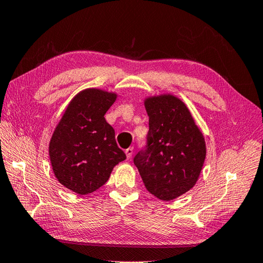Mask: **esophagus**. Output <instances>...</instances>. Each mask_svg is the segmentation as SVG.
I'll return each mask as SVG.
<instances>
[{
    "label": "esophagus",
    "instance_id": "1",
    "mask_svg": "<svg viewBox=\"0 0 263 263\" xmlns=\"http://www.w3.org/2000/svg\"><path fill=\"white\" fill-rule=\"evenodd\" d=\"M125 153H126V156H127V159H130L132 157V155H133V153H134V147L133 146H130V147H128L126 151H125Z\"/></svg>",
    "mask_w": 263,
    "mask_h": 263
}]
</instances>
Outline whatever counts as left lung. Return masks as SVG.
Returning <instances> with one entry per match:
<instances>
[{"mask_svg":"<svg viewBox=\"0 0 263 263\" xmlns=\"http://www.w3.org/2000/svg\"><path fill=\"white\" fill-rule=\"evenodd\" d=\"M145 108L148 133L134 164L152 195L172 200L197 182L206 157L205 141L188 108L178 98H149Z\"/></svg>","mask_w":263,"mask_h":263,"instance_id":"8db88e82","label":"left lung"}]
</instances>
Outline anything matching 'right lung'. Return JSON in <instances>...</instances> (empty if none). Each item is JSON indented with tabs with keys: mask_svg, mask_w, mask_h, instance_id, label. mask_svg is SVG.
I'll return each mask as SVG.
<instances>
[{
	"mask_svg": "<svg viewBox=\"0 0 263 263\" xmlns=\"http://www.w3.org/2000/svg\"><path fill=\"white\" fill-rule=\"evenodd\" d=\"M116 95L97 89L82 91L68 104L49 143V157L58 181L79 195L107 182L115 165L126 160L115 129L104 118Z\"/></svg>",
	"mask_w": 263,
	"mask_h": 263,
	"instance_id": "right-lung-1",
	"label": "right lung"
}]
</instances>
